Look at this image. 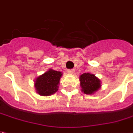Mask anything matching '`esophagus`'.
Returning <instances> with one entry per match:
<instances>
[{
	"label": "esophagus",
	"instance_id": "1",
	"mask_svg": "<svg viewBox=\"0 0 133 133\" xmlns=\"http://www.w3.org/2000/svg\"><path fill=\"white\" fill-rule=\"evenodd\" d=\"M68 73L71 74H73L74 73V69H70V70H68Z\"/></svg>",
	"mask_w": 133,
	"mask_h": 133
}]
</instances>
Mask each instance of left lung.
Masks as SVG:
<instances>
[{"label":"left lung","mask_w":133,"mask_h":133,"mask_svg":"<svg viewBox=\"0 0 133 133\" xmlns=\"http://www.w3.org/2000/svg\"><path fill=\"white\" fill-rule=\"evenodd\" d=\"M81 91L87 95H92L101 87L99 78L91 73H84L79 76Z\"/></svg>","instance_id":"left-lung-1"}]
</instances>
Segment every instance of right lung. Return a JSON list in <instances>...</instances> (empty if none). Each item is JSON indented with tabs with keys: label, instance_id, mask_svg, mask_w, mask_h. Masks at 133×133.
Returning <instances> with one entry per match:
<instances>
[{
	"label": "right lung",
	"instance_id": "right-lung-1",
	"mask_svg": "<svg viewBox=\"0 0 133 133\" xmlns=\"http://www.w3.org/2000/svg\"><path fill=\"white\" fill-rule=\"evenodd\" d=\"M63 75L61 71L49 69L43 74L35 79L36 92L42 96H49L58 91L60 78Z\"/></svg>",
	"mask_w": 133,
	"mask_h": 133
}]
</instances>
